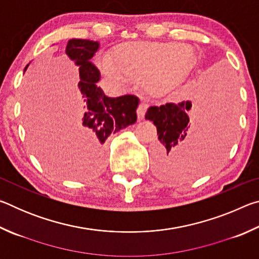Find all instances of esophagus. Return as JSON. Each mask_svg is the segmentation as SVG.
I'll return each mask as SVG.
<instances>
[{"label": "esophagus", "instance_id": "obj_1", "mask_svg": "<svg viewBox=\"0 0 259 259\" xmlns=\"http://www.w3.org/2000/svg\"><path fill=\"white\" fill-rule=\"evenodd\" d=\"M147 108H148V104H147L146 102H144V100H143V102H140L139 106H138V108H137L138 120H143V119H144V116H145Z\"/></svg>", "mask_w": 259, "mask_h": 259}]
</instances>
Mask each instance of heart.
Returning <instances> with one entry per match:
<instances>
[{
  "label": "heart",
  "instance_id": "obj_1",
  "mask_svg": "<svg viewBox=\"0 0 259 259\" xmlns=\"http://www.w3.org/2000/svg\"><path fill=\"white\" fill-rule=\"evenodd\" d=\"M193 59L192 50L174 42H136L117 50L115 63L104 59L102 69L114 81L148 78L153 89L163 90L188 71Z\"/></svg>",
  "mask_w": 259,
  "mask_h": 259
}]
</instances>
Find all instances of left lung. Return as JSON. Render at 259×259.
<instances>
[{
    "label": "left lung",
    "mask_w": 259,
    "mask_h": 259,
    "mask_svg": "<svg viewBox=\"0 0 259 259\" xmlns=\"http://www.w3.org/2000/svg\"><path fill=\"white\" fill-rule=\"evenodd\" d=\"M201 116L190 131L191 102L151 106L145 119L153 121L159 145L152 151L155 172L170 181H187L207 171L219 159L223 143L234 126L233 90L227 82L208 78L199 89Z\"/></svg>",
    "instance_id": "left-lung-1"
}]
</instances>
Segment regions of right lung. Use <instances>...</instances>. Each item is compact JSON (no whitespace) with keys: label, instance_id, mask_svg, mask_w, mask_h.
<instances>
[{"label":"right lung","instance_id":"1","mask_svg":"<svg viewBox=\"0 0 259 259\" xmlns=\"http://www.w3.org/2000/svg\"><path fill=\"white\" fill-rule=\"evenodd\" d=\"M98 48V42L80 38L69 40L66 47V55L78 66L80 82L77 87L84 109L73 136L82 150L87 152L89 166L94 171L103 168V145L108 136L135 123L137 120L136 109L139 104L138 98L133 95L108 98L96 85L100 73L90 59ZM26 68L27 66L25 71Z\"/></svg>","mask_w":259,"mask_h":259}]
</instances>
